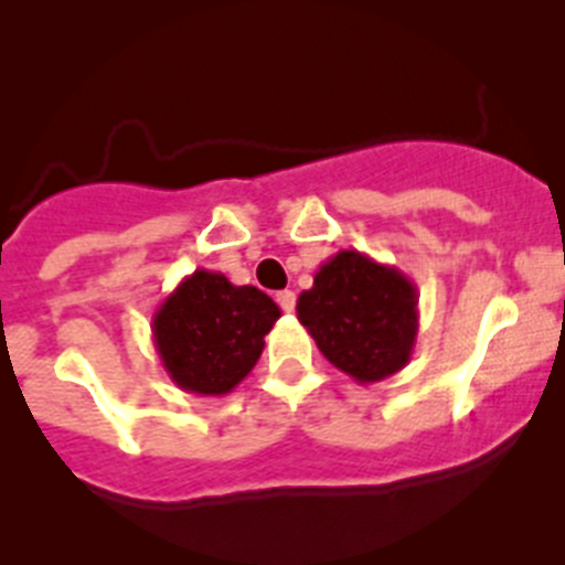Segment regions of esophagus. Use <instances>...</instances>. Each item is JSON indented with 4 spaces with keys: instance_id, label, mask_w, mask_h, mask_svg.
I'll use <instances>...</instances> for the list:
<instances>
[{
    "instance_id": "1",
    "label": "esophagus",
    "mask_w": 565,
    "mask_h": 565,
    "mask_svg": "<svg viewBox=\"0 0 565 565\" xmlns=\"http://www.w3.org/2000/svg\"><path fill=\"white\" fill-rule=\"evenodd\" d=\"M277 302H279V308H282V311L291 313L294 306H297V294H294V291H279L277 294Z\"/></svg>"
}]
</instances>
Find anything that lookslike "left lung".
I'll list each match as a JSON object with an SVG mask.
<instances>
[{
  "instance_id": "left-lung-1",
  "label": "left lung",
  "mask_w": 565,
  "mask_h": 565,
  "mask_svg": "<svg viewBox=\"0 0 565 565\" xmlns=\"http://www.w3.org/2000/svg\"><path fill=\"white\" fill-rule=\"evenodd\" d=\"M297 319L322 356L359 384L393 376L418 337V291L396 266L342 248L299 294Z\"/></svg>"
}]
</instances>
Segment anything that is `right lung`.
Instances as JSON below:
<instances>
[{
    "mask_svg": "<svg viewBox=\"0 0 565 565\" xmlns=\"http://www.w3.org/2000/svg\"><path fill=\"white\" fill-rule=\"evenodd\" d=\"M277 319L268 294L198 268L154 311V351L181 391L226 396L252 373Z\"/></svg>",
    "mask_w": 565,
    "mask_h": 565,
    "instance_id": "right-lung-1",
    "label": "right lung"
}]
</instances>
